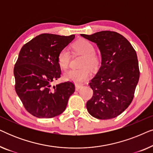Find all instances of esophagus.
I'll return each mask as SVG.
<instances>
[{
  "instance_id": "1",
  "label": "esophagus",
  "mask_w": 153,
  "mask_h": 153,
  "mask_svg": "<svg viewBox=\"0 0 153 153\" xmlns=\"http://www.w3.org/2000/svg\"><path fill=\"white\" fill-rule=\"evenodd\" d=\"M81 87H82V85H81L75 84V89H76V91H79V89H81Z\"/></svg>"
}]
</instances>
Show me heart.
I'll list each match as a JSON object with an SVG mask.
<instances>
[{"instance_id": "b5f03b06", "label": "heart", "mask_w": 153, "mask_h": 153, "mask_svg": "<svg viewBox=\"0 0 153 153\" xmlns=\"http://www.w3.org/2000/svg\"><path fill=\"white\" fill-rule=\"evenodd\" d=\"M74 51L84 55L81 69H70L65 72L64 79L75 83H80L88 78L90 70L87 67L95 68L97 66L99 60L95 53V49L93 44L86 39H80L73 45ZM70 53L68 49H63L58 55V63L60 68H66L70 61Z\"/></svg>"}]
</instances>
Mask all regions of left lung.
<instances>
[{"mask_svg": "<svg viewBox=\"0 0 153 153\" xmlns=\"http://www.w3.org/2000/svg\"><path fill=\"white\" fill-rule=\"evenodd\" d=\"M96 44L101 53V67L90 86L93 91L86 108L92 116L101 120L116 118L132 101L139 79L137 55L129 42L114 31L81 34Z\"/></svg>", "mask_w": 153, "mask_h": 153, "instance_id": "1", "label": "left lung"}]
</instances>
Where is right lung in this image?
Instances as JSON below:
<instances>
[{"mask_svg": "<svg viewBox=\"0 0 153 153\" xmlns=\"http://www.w3.org/2000/svg\"><path fill=\"white\" fill-rule=\"evenodd\" d=\"M75 35L44 33L23 46L14 68L16 93L27 111L37 118H51L65 110L74 93L72 82L52 83L60 77L59 52L72 42Z\"/></svg>", "mask_w": 153, "mask_h": 153, "instance_id": "right-lung-1", "label": "right lung"}]
</instances>
